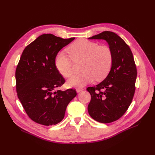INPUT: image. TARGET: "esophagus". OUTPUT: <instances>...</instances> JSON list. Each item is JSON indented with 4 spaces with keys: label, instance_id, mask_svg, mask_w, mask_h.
Listing matches in <instances>:
<instances>
[{
    "label": "esophagus",
    "instance_id": "esophagus-1",
    "mask_svg": "<svg viewBox=\"0 0 155 155\" xmlns=\"http://www.w3.org/2000/svg\"><path fill=\"white\" fill-rule=\"evenodd\" d=\"M82 91H83V88H76V92H77L78 93L81 92Z\"/></svg>",
    "mask_w": 155,
    "mask_h": 155
}]
</instances>
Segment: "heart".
Wrapping results in <instances>:
<instances>
[{
    "mask_svg": "<svg viewBox=\"0 0 155 155\" xmlns=\"http://www.w3.org/2000/svg\"><path fill=\"white\" fill-rule=\"evenodd\" d=\"M70 58L74 61L83 60L82 73L74 75L67 82L71 87H82L90 83L96 78L102 80L109 74L112 64V53L106 46H100L94 42L80 39L70 45L68 48ZM55 67L65 78L73 73L72 64L69 56L61 51L56 55Z\"/></svg>",
    "mask_w": 155,
    "mask_h": 155,
    "instance_id": "heart-1",
    "label": "heart"
}]
</instances>
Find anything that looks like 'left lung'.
Masks as SVG:
<instances>
[{
	"label": "left lung",
	"mask_w": 155,
	"mask_h": 155,
	"mask_svg": "<svg viewBox=\"0 0 155 155\" xmlns=\"http://www.w3.org/2000/svg\"><path fill=\"white\" fill-rule=\"evenodd\" d=\"M88 39L107 41L112 53V64L104 81L87 88L91 96L88 112L98 122L111 123L120 118L132 102L137 67L129 46L115 33L105 31Z\"/></svg>",
	"instance_id": "1"
}]
</instances>
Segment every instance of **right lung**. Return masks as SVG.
I'll use <instances>...</instances> for the list:
<instances>
[{"label": "right lung", "mask_w": 155, "mask_h": 155, "mask_svg": "<svg viewBox=\"0 0 155 155\" xmlns=\"http://www.w3.org/2000/svg\"><path fill=\"white\" fill-rule=\"evenodd\" d=\"M43 34L23 50L15 71L16 90L30 118L52 125L64 118L67 107L77 95L76 90H59L65 80L55 65L58 53L74 39Z\"/></svg>", "instance_id": "right-lung-1"}]
</instances>
